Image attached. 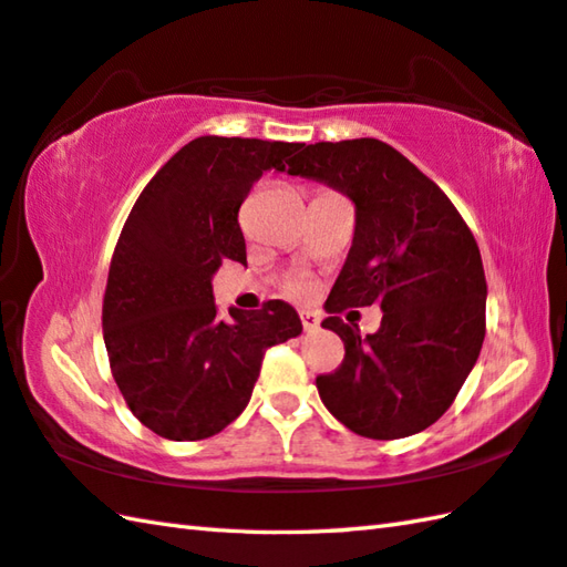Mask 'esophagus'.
<instances>
[{
    "label": "esophagus",
    "mask_w": 567,
    "mask_h": 567,
    "mask_svg": "<svg viewBox=\"0 0 567 567\" xmlns=\"http://www.w3.org/2000/svg\"><path fill=\"white\" fill-rule=\"evenodd\" d=\"M300 322H303L306 332H316L320 328V318L316 313H310V310H303V313H300Z\"/></svg>",
    "instance_id": "esophagus-1"
}]
</instances>
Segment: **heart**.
Segmentation results:
<instances>
[{
  "mask_svg": "<svg viewBox=\"0 0 567 567\" xmlns=\"http://www.w3.org/2000/svg\"><path fill=\"white\" fill-rule=\"evenodd\" d=\"M286 291H288V293H293V296H300V293H306V291H308V286H306V284H300V281H296V284H288V286H286Z\"/></svg>",
  "mask_w": 567,
  "mask_h": 567,
  "instance_id": "1",
  "label": "heart"
}]
</instances>
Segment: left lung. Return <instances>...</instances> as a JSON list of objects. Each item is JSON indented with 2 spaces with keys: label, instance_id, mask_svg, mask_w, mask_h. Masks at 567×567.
I'll return each instance as SVG.
<instances>
[{
  "label": "left lung",
  "instance_id": "8db88e82",
  "mask_svg": "<svg viewBox=\"0 0 567 567\" xmlns=\"http://www.w3.org/2000/svg\"><path fill=\"white\" fill-rule=\"evenodd\" d=\"M286 173L328 183L357 207L322 320L344 342V360L316 379L322 403L374 441L425 431L455 401L484 342L487 279L475 235L447 195L379 138L300 144ZM372 302L385 318L362 339L339 313Z\"/></svg>",
  "mask_w": 567,
  "mask_h": 567
}]
</instances>
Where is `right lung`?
Segmentation results:
<instances>
[{"instance_id":"1","label":"right lung","mask_w":567,"mask_h":567,"mask_svg":"<svg viewBox=\"0 0 567 567\" xmlns=\"http://www.w3.org/2000/svg\"><path fill=\"white\" fill-rule=\"evenodd\" d=\"M300 144L198 136L146 183L112 254L102 334L126 406L168 441H203L245 411L274 344L303 330L284 300L217 318L213 274L245 264L239 207Z\"/></svg>"}]
</instances>
